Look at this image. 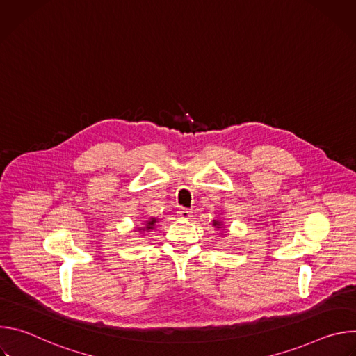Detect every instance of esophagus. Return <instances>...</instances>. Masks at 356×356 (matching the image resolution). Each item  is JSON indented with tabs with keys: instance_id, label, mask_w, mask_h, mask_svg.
Masks as SVG:
<instances>
[{
	"instance_id": "34e87169",
	"label": "esophagus",
	"mask_w": 356,
	"mask_h": 356,
	"mask_svg": "<svg viewBox=\"0 0 356 356\" xmlns=\"http://www.w3.org/2000/svg\"><path fill=\"white\" fill-rule=\"evenodd\" d=\"M177 217L183 218V220H188L193 217V211L188 209H179L177 210Z\"/></svg>"
}]
</instances>
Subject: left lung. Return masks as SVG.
Here are the masks:
<instances>
[{
    "label": "left lung",
    "instance_id": "1",
    "mask_svg": "<svg viewBox=\"0 0 356 356\" xmlns=\"http://www.w3.org/2000/svg\"><path fill=\"white\" fill-rule=\"evenodd\" d=\"M214 225H220V224H218V221H214Z\"/></svg>",
    "mask_w": 356,
    "mask_h": 356
}]
</instances>
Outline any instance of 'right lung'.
Listing matches in <instances>:
<instances>
[{"instance_id":"add662e5","label":"right lung","mask_w":356,"mask_h":356,"mask_svg":"<svg viewBox=\"0 0 356 356\" xmlns=\"http://www.w3.org/2000/svg\"><path fill=\"white\" fill-rule=\"evenodd\" d=\"M155 222H156V221H155V218H152V221H149V222H147L146 228H147V229H150V228H152V225H154Z\"/></svg>"}]
</instances>
